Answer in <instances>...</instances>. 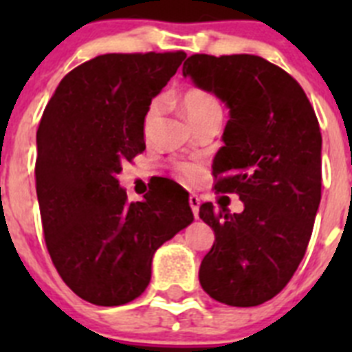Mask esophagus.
<instances>
[{
  "mask_svg": "<svg viewBox=\"0 0 352 352\" xmlns=\"http://www.w3.org/2000/svg\"><path fill=\"white\" fill-rule=\"evenodd\" d=\"M188 203H190V208H192V213H194L195 219H199V204H201V201H199L197 195H190L188 197Z\"/></svg>",
  "mask_w": 352,
  "mask_h": 352,
  "instance_id": "1",
  "label": "esophagus"
}]
</instances>
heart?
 <instances>
[{"label": "heart", "instance_id": "obj_1", "mask_svg": "<svg viewBox=\"0 0 352 352\" xmlns=\"http://www.w3.org/2000/svg\"><path fill=\"white\" fill-rule=\"evenodd\" d=\"M178 104L183 116L190 121L192 125L197 126L211 118H222V105L213 93L201 88H188L178 96ZM162 113V102L153 100L146 109L144 114V132L153 129L155 121ZM178 173L185 182L195 183L203 176V167L197 164H179Z\"/></svg>", "mask_w": 352, "mask_h": 352}]
</instances>
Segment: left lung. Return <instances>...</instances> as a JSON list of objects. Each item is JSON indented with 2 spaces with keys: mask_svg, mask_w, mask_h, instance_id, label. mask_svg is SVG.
Here are the masks:
<instances>
[{
  "mask_svg": "<svg viewBox=\"0 0 352 352\" xmlns=\"http://www.w3.org/2000/svg\"><path fill=\"white\" fill-rule=\"evenodd\" d=\"M183 77L229 107L214 190L236 192L245 206L231 213L201 204L214 243L199 282L220 303L256 307L287 285L312 236L321 203L319 121L300 84L259 56L194 54Z\"/></svg>",
  "mask_w": 352,
  "mask_h": 352,
  "instance_id": "1",
  "label": "left lung"
}]
</instances>
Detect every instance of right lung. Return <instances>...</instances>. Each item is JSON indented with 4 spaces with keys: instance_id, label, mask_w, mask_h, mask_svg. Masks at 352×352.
Masks as SVG:
<instances>
[{
    "instance_id": "1",
    "label": "right lung",
    "mask_w": 352,
    "mask_h": 352,
    "mask_svg": "<svg viewBox=\"0 0 352 352\" xmlns=\"http://www.w3.org/2000/svg\"><path fill=\"white\" fill-rule=\"evenodd\" d=\"M186 54H102L61 79L36 130V197L45 245L77 296L118 307L141 296L158 247L194 220L166 182L129 203L118 174L146 149L144 114Z\"/></svg>"
}]
</instances>
